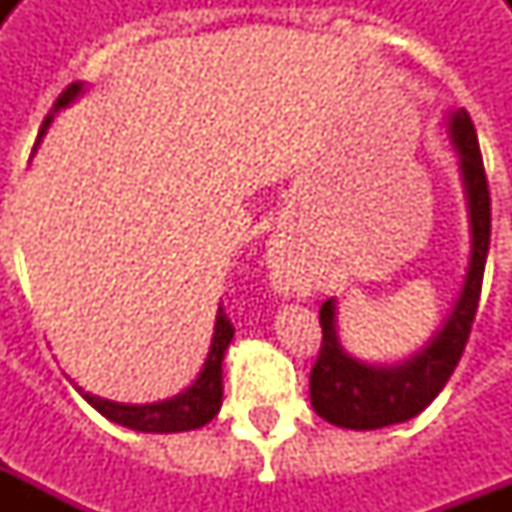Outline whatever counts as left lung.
<instances>
[{"mask_svg": "<svg viewBox=\"0 0 512 512\" xmlns=\"http://www.w3.org/2000/svg\"><path fill=\"white\" fill-rule=\"evenodd\" d=\"M450 134L461 156L463 186L472 219V263L461 299L455 301V310L439 334L419 354L397 367H367L345 354L334 326L337 307L332 299L323 301V340L310 373V397L315 414L337 428L376 430L417 417L450 381L472 334L477 301L483 290L485 257L491 244V194L474 123L466 109H458L450 117Z\"/></svg>", "mask_w": 512, "mask_h": 512, "instance_id": "obj_1", "label": "left lung"}]
</instances>
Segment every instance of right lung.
I'll use <instances>...</instances> for the list:
<instances>
[{
    "label": "right lung",
    "instance_id": "right-lung-1",
    "mask_svg": "<svg viewBox=\"0 0 512 512\" xmlns=\"http://www.w3.org/2000/svg\"><path fill=\"white\" fill-rule=\"evenodd\" d=\"M82 93V84H68L60 93V98L54 101V109H51L43 126H40V136L46 134V128L54 120V112H60L62 106H68ZM235 326L227 318V312L219 304V312H216V326H213V340L211 351H208V359H205V367H202L200 378L186 389L180 392L178 397L172 400H161V403H150V406H123V403H112V400H104V397H95L82 392L84 400L93 408H98L106 419H112L117 425H126L131 430H142V433H178V430H194L202 428L205 422H211L219 408H222V359L227 345L233 340Z\"/></svg>",
    "mask_w": 512,
    "mask_h": 512
}]
</instances>
